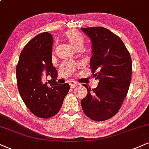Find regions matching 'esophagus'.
Returning <instances> with one entry per match:
<instances>
[{"instance_id":"esophagus-1","label":"esophagus","mask_w":149,"mask_h":149,"mask_svg":"<svg viewBox=\"0 0 149 149\" xmlns=\"http://www.w3.org/2000/svg\"><path fill=\"white\" fill-rule=\"evenodd\" d=\"M69 85H70V87H71V88H75V87H76L77 85H78V83L75 81H70Z\"/></svg>"}]
</instances>
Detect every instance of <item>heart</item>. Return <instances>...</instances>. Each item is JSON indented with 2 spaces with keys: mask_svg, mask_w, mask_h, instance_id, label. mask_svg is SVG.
<instances>
[{
  "mask_svg": "<svg viewBox=\"0 0 149 149\" xmlns=\"http://www.w3.org/2000/svg\"><path fill=\"white\" fill-rule=\"evenodd\" d=\"M64 38L74 48L77 47H83L84 38L83 36L75 31H69L64 33Z\"/></svg>",
  "mask_w": 149,
  "mask_h": 149,
  "instance_id": "obj_1",
  "label": "heart"
}]
</instances>
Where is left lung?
<instances>
[{
  "mask_svg": "<svg viewBox=\"0 0 149 149\" xmlns=\"http://www.w3.org/2000/svg\"><path fill=\"white\" fill-rule=\"evenodd\" d=\"M92 42L90 65L96 88L84 84L88 95L81 100L84 113L95 121H104L118 112L129 90L132 59L120 38L104 27L81 28Z\"/></svg>",
  "mask_w": 149,
  "mask_h": 149,
  "instance_id": "obj_1",
  "label": "left lung"
}]
</instances>
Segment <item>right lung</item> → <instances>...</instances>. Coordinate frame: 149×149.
Returning <instances> with one entry per match:
<instances>
[{"label":"right lung","instance_id":"1","mask_svg":"<svg viewBox=\"0 0 149 149\" xmlns=\"http://www.w3.org/2000/svg\"><path fill=\"white\" fill-rule=\"evenodd\" d=\"M52 44L49 33L37 35L24 47L16 69L22 100L32 113L41 118H49L59 111L70 89L68 83L59 85L56 82L57 71L52 63ZM42 73L52 78L48 83L41 82Z\"/></svg>","mask_w":149,"mask_h":149}]
</instances>
